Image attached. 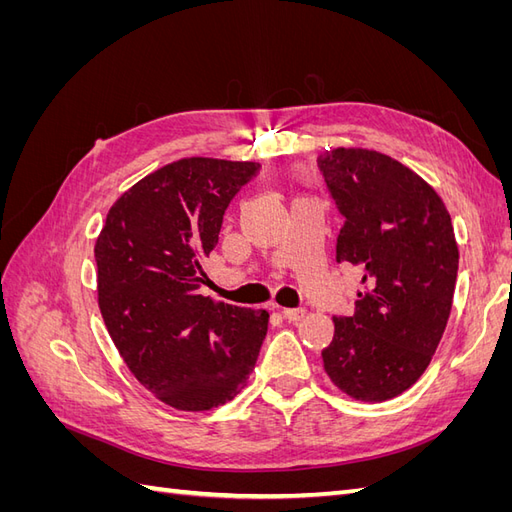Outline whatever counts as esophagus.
I'll return each mask as SVG.
<instances>
[{"label": "esophagus", "mask_w": 512, "mask_h": 512, "mask_svg": "<svg viewBox=\"0 0 512 512\" xmlns=\"http://www.w3.org/2000/svg\"><path fill=\"white\" fill-rule=\"evenodd\" d=\"M282 314L288 322H299V320L305 318V309L303 307H286Z\"/></svg>", "instance_id": "1"}]
</instances>
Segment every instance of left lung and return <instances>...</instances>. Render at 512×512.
<instances>
[{
  "instance_id": "obj_1",
  "label": "left lung",
  "mask_w": 512,
  "mask_h": 512,
  "mask_svg": "<svg viewBox=\"0 0 512 512\" xmlns=\"http://www.w3.org/2000/svg\"><path fill=\"white\" fill-rule=\"evenodd\" d=\"M346 222L337 262L363 273L352 316L333 318L324 371L361 401L397 397L423 376L451 316L459 247L442 198L380 151L337 147L318 158Z\"/></svg>"
}]
</instances>
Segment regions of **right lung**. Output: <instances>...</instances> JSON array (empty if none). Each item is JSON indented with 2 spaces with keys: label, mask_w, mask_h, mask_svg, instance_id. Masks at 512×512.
I'll return each mask as SVG.
<instances>
[{
  "label": "right lung",
  "mask_w": 512,
  "mask_h": 512,
  "mask_svg": "<svg viewBox=\"0 0 512 512\" xmlns=\"http://www.w3.org/2000/svg\"><path fill=\"white\" fill-rule=\"evenodd\" d=\"M258 162L181 158L134 183L96 241L98 305L121 359L164 404L224 406L250 380L269 312L198 294L230 200Z\"/></svg>",
  "instance_id": "obj_1"
}]
</instances>
